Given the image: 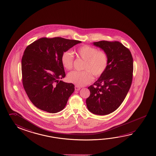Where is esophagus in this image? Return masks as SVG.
Here are the masks:
<instances>
[{
    "instance_id": "esophagus-1",
    "label": "esophagus",
    "mask_w": 156,
    "mask_h": 156,
    "mask_svg": "<svg viewBox=\"0 0 156 156\" xmlns=\"http://www.w3.org/2000/svg\"><path fill=\"white\" fill-rule=\"evenodd\" d=\"M75 90H76V91H78V90H80V89H81L80 87L79 86H77V85H76L75 86Z\"/></svg>"
}]
</instances>
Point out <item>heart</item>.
<instances>
[{"instance_id": "b5f03b06", "label": "heart", "mask_w": 156, "mask_h": 156, "mask_svg": "<svg viewBox=\"0 0 156 156\" xmlns=\"http://www.w3.org/2000/svg\"><path fill=\"white\" fill-rule=\"evenodd\" d=\"M76 56L84 61L83 71H72L68 74L69 82L77 86H84L93 80L92 73L95 77L101 76L108 67V56L104 51H98L95 47L88 45L80 46L75 51ZM62 65L67 69L73 67V56L69 51H65L61 58Z\"/></svg>"}]
</instances>
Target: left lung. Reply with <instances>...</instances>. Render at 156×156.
Returning <instances> with one entry per match:
<instances>
[{
	"instance_id": "obj_1",
	"label": "left lung",
	"mask_w": 156,
	"mask_h": 156,
	"mask_svg": "<svg viewBox=\"0 0 156 156\" xmlns=\"http://www.w3.org/2000/svg\"><path fill=\"white\" fill-rule=\"evenodd\" d=\"M108 56V67L93 85L86 99L89 111L98 115H108L118 109L131 85L133 58L129 50L120 42L101 41L93 42Z\"/></svg>"
}]
</instances>
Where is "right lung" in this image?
Segmentation results:
<instances>
[{"label":"right lung","instance_id":"right-lung-1","mask_svg":"<svg viewBox=\"0 0 156 156\" xmlns=\"http://www.w3.org/2000/svg\"><path fill=\"white\" fill-rule=\"evenodd\" d=\"M81 42L58 37H43L26 48L21 60L23 84L36 107L50 113L65 108L74 85L59 80L66 76L62 55Z\"/></svg>","mask_w":156,"mask_h":156}]
</instances>
